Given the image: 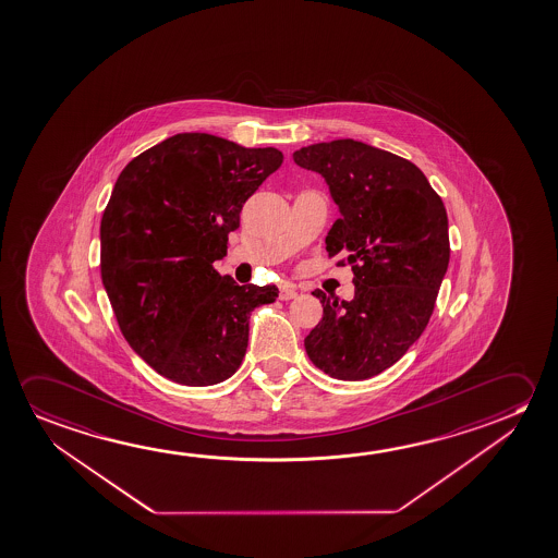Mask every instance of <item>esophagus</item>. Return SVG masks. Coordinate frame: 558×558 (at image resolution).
<instances>
[{
  "label": "esophagus",
  "mask_w": 558,
  "mask_h": 558,
  "mask_svg": "<svg viewBox=\"0 0 558 558\" xmlns=\"http://www.w3.org/2000/svg\"><path fill=\"white\" fill-rule=\"evenodd\" d=\"M298 298V290L292 283L283 282L280 286V300H295Z\"/></svg>",
  "instance_id": "obj_1"
}]
</instances>
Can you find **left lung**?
<instances>
[{"instance_id": "left-lung-1", "label": "left lung", "mask_w": 558, "mask_h": 558, "mask_svg": "<svg viewBox=\"0 0 558 558\" xmlns=\"http://www.w3.org/2000/svg\"><path fill=\"white\" fill-rule=\"evenodd\" d=\"M293 162L325 178L340 218L328 257L345 255L355 295L320 290L323 318L305 338L313 365L340 380L392 367L429 323L450 260L448 216L415 163L353 138L303 146Z\"/></svg>"}]
</instances>
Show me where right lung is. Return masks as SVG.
<instances>
[{
    "label": "right lung",
    "instance_id": "add662e5",
    "mask_svg": "<svg viewBox=\"0 0 558 558\" xmlns=\"http://www.w3.org/2000/svg\"><path fill=\"white\" fill-rule=\"evenodd\" d=\"M282 162L272 146L180 133L116 181L100 223V275L121 335L162 377L210 386L240 369L248 315L278 288L238 286L213 265L245 201Z\"/></svg>",
    "mask_w": 558,
    "mask_h": 558
}]
</instances>
